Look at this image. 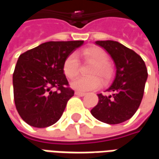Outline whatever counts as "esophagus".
Segmentation results:
<instances>
[{
  "label": "esophagus",
  "mask_w": 159,
  "mask_h": 159,
  "mask_svg": "<svg viewBox=\"0 0 159 159\" xmlns=\"http://www.w3.org/2000/svg\"><path fill=\"white\" fill-rule=\"evenodd\" d=\"M75 94L78 95V96H84L86 93H83V92H79V91H76V92H75Z\"/></svg>",
  "instance_id": "esophagus-1"
}]
</instances>
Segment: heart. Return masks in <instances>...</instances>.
Instances as JSON below:
<instances>
[{
  "label": "heart",
  "mask_w": 159,
  "mask_h": 159,
  "mask_svg": "<svg viewBox=\"0 0 159 159\" xmlns=\"http://www.w3.org/2000/svg\"><path fill=\"white\" fill-rule=\"evenodd\" d=\"M87 59L94 63L91 74L100 75L104 79H108L112 73L111 66L107 63L108 55L99 47H92L82 51ZM80 62L76 53L72 52L67 56L63 64V70L68 78H73L78 74ZM101 85V80L98 76H78L70 83V87L80 92H86L98 89Z\"/></svg>",
  "instance_id": "1"
}]
</instances>
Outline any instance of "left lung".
<instances>
[{"instance_id": "1", "label": "left lung", "mask_w": 159, "mask_h": 159, "mask_svg": "<svg viewBox=\"0 0 159 159\" xmlns=\"http://www.w3.org/2000/svg\"><path fill=\"white\" fill-rule=\"evenodd\" d=\"M113 59L116 76L106 91L110 95L97 94L99 102L91 114L100 122L117 124L133 117L140 107L147 79L144 60L136 52L115 41H97Z\"/></svg>"}]
</instances>
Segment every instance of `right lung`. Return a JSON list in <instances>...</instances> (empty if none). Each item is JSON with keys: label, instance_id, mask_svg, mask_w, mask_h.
<instances>
[{"label": "right lung", "instance_id": "add662e5", "mask_svg": "<svg viewBox=\"0 0 159 159\" xmlns=\"http://www.w3.org/2000/svg\"><path fill=\"white\" fill-rule=\"evenodd\" d=\"M83 44V41L44 42L19 57L12 75L14 102L19 116L29 125L46 128L61 117L74 95L63 64Z\"/></svg>", "mask_w": 159, "mask_h": 159}]
</instances>
